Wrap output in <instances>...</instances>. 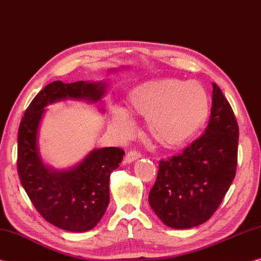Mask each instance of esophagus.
Segmentation results:
<instances>
[{
  "label": "esophagus",
  "mask_w": 261,
  "mask_h": 261,
  "mask_svg": "<svg viewBox=\"0 0 261 261\" xmlns=\"http://www.w3.org/2000/svg\"><path fill=\"white\" fill-rule=\"evenodd\" d=\"M140 156H141V154H140L138 151H135V149H131L130 152L126 153L124 161H125L126 163L134 162L135 160H137V159H139Z\"/></svg>",
  "instance_id": "34e87169"
}]
</instances>
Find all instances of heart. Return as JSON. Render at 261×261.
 Masks as SVG:
<instances>
[{"label":"heart","instance_id":"heart-1","mask_svg":"<svg viewBox=\"0 0 261 261\" xmlns=\"http://www.w3.org/2000/svg\"><path fill=\"white\" fill-rule=\"evenodd\" d=\"M131 114L147 117L151 136L166 147H177L196 136L210 115V98L198 82L154 79L139 84L127 96ZM112 126L129 138L135 123L125 109H112Z\"/></svg>","mask_w":261,"mask_h":261}]
</instances>
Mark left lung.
Returning <instances> with one entry per match:
<instances>
[{
	"mask_svg": "<svg viewBox=\"0 0 261 261\" xmlns=\"http://www.w3.org/2000/svg\"><path fill=\"white\" fill-rule=\"evenodd\" d=\"M238 124L230 103L213 83L208 124L183 153L159 162L148 202L166 226L188 229L206 222L235 178Z\"/></svg>",
	"mask_w": 261,
	"mask_h": 261,
	"instance_id": "8db88e82",
	"label": "left lung"
}]
</instances>
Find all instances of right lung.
<instances>
[{
	"label": "right lung",
	"instance_id": "add662e5",
	"mask_svg": "<svg viewBox=\"0 0 261 261\" xmlns=\"http://www.w3.org/2000/svg\"><path fill=\"white\" fill-rule=\"evenodd\" d=\"M105 88L103 83L53 82L35 95L20 121L17 149L20 183L39 214L63 230L82 232L98 224L109 204L110 174L120 166L124 151L94 149L70 170H51L42 163L37 146L43 108L67 98L98 101Z\"/></svg>",
	"mask_w": 261,
	"mask_h": 261
}]
</instances>
